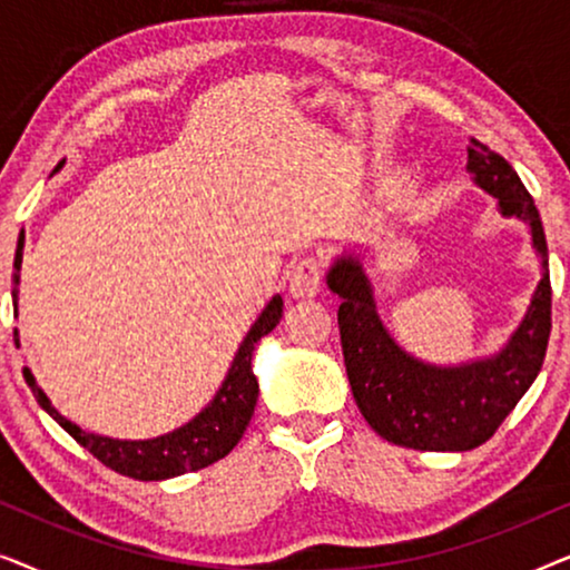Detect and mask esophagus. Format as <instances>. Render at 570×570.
I'll list each match as a JSON object with an SVG mask.
<instances>
[{"instance_id": "34e87169", "label": "esophagus", "mask_w": 570, "mask_h": 570, "mask_svg": "<svg viewBox=\"0 0 570 570\" xmlns=\"http://www.w3.org/2000/svg\"><path fill=\"white\" fill-rule=\"evenodd\" d=\"M322 291V267L316 259H301L291 275L293 298H314Z\"/></svg>"}]
</instances>
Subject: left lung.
<instances>
[{
    "label": "left lung",
    "mask_w": 570,
    "mask_h": 570,
    "mask_svg": "<svg viewBox=\"0 0 570 570\" xmlns=\"http://www.w3.org/2000/svg\"><path fill=\"white\" fill-rule=\"evenodd\" d=\"M466 155L472 184L498 199V213L527 223L542 267L527 314L503 347L454 365L428 363L381 322L361 252L345 248L326 269V285L342 298L340 340L357 410L381 439L417 451H470L485 443L534 384L550 337L548 240L534 199L517 170L478 139Z\"/></svg>",
    "instance_id": "8db88e82"
}]
</instances>
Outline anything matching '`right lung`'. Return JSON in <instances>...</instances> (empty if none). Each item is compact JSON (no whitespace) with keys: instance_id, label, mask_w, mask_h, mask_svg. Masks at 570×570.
Masks as SVG:
<instances>
[{"instance_id":"add662e5","label":"right lung","mask_w":570,"mask_h":570,"mask_svg":"<svg viewBox=\"0 0 570 570\" xmlns=\"http://www.w3.org/2000/svg\"><path fill=\"white\" fill-rule=\"evenodd\" d=\"M65 166V160L53 168V174ZM22 246H26V236L18 240V252H14V272H12V308L18 316V285H20V267H22ZM283 316V298L272 295V301L262 308L256 316L252 330L246 332L244 342H240L228 373H225L223 384L217 386L213 400L194 415L189 423L174 428V431L155 435V439L142 441H127V439H111V435H98L90 431H82L80 425L67 420L61 412L53 407L49 396L33 376V371L22 368V379L30 386V392L38 400V404L72 435V439L90 451L92 456L100 459L114 472L127 474L135 480H168L178 478V474L197 472L202 466L215 464L217 459L228 456L233 446L244 435L248 420L254 415L256 396H259V381H256L252 371V357L256 342L275 330ZM14 345L20 347V332L14 330Z\"/></svg>"}]
</instances>
